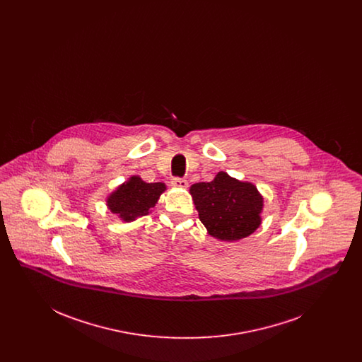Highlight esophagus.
Instances as JSON below:
<instances>
[{
	"instance_id": "34e87169",
	"label": "esophagus",
	"mask_w": 362,
	"mask_h": 362,
	"mask_svg": "<svg viewBox=\"0 0 362 362\" xmlns=\"http://www.w3.org/2000/svg\"><path fill=\"white\" fill-rule=\"evenodd\" d=\"M173 187H177V189H187L189 187V182L185 180V179H179V177H175L173 179Z\"/></svg>"
}]
</instances>
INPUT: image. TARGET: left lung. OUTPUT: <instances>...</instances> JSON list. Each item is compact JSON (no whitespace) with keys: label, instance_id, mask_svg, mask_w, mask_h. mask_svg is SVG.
<instances>
[{"label":"left lung","instance_id":"8db88e82","mask_svg":"<svg viewBox=\"0 0 362 362\" xmlns=\"http://www.w3.org/2000/svg\"><path fill=\"white\" fill-rule=\"evenodd\" d=\"M189 194L207 233L218 240H240L262 224L263 197L250 182L220 171L211 182L192 185Z\"/></svg>","mask_w":362,"mask_h":362}]
</instances>
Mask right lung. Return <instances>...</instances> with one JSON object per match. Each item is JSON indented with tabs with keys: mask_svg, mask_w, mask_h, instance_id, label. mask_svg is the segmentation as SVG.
<instances>
[{
	"mask_svg": "<svg viewBox=\"0 0 362 362\" xmlns=\"http://www.w3.org/2000/svg\"><path fill=\"white\" fill-rule=\"evenodd\" d=\"M165 189L167 186L161 182L146 183L133 175L107 197L105 205L122 221L130 223L149 214Z\"/></svg>",
	"mask_w": 362,
	"mask_h": 362,
	"instance_id": "right-lung-1",
	"label": "right lung"
}]
</instances>
